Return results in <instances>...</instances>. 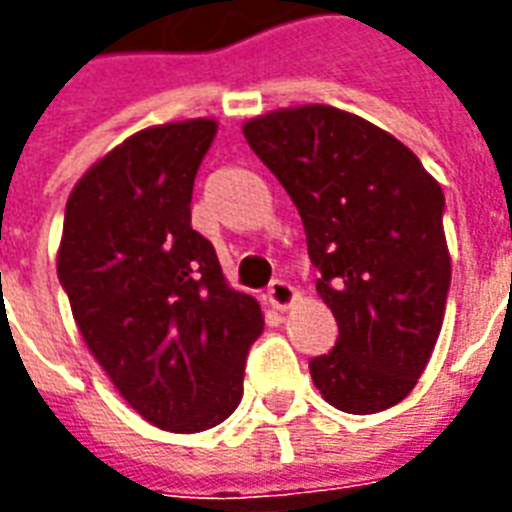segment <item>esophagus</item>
I'll return each instance as SVG.
<instances>
[{"label": "esophagus", "mask_w": 512, "mask_h": 512, "mask_svg": "<svg viewBox=\"0 0 512 512\" xmlns=\"http://www.w3.org/2000/svg\"><path fill=\"white\" fill-rule=\"evenodd\" d=\"M268 301H271L279 312H285V309H290V306L298 301V293H295V287L290 285V282L276 279V282H271V287H268Z\"/></svg>", "instance_id": "34e87169"}]
</instances>
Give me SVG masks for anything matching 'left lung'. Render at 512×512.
Segmentation results:
<instances>
[{
    "mask_svg": "<svg viewBox=\"0 0 512 512\" xmlns=\"http://www.w3.org/2000/svg\"><path fill=\"white\" fill-rule=\"evenodd\" d=\"M244 138L293 198L339 325L336 347L309 361L317 391L352 415L399 404L448 304L442 187L391 132L333 105L257 116Z\"/></svg>",
    "mask_w": 512,
    "mask_h": 512,
    "instance_id": "obj_1",
    "label": "left lung"
}]
</instances>
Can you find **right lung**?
Here are the masks:
<instances>
[{"label": "right lung", "mask_w": 512, "mask_h": 512, "mask_svg": "<svg viewBox=\"0 0 512 512\" xmlns=\"http://www.w3.org/2000/svg\"><path fill=\"white\" fill-rule=\"evenodd\" d=\"M214 135V119L170 121L108 151L70 192L56 255L89 352L132 410L176 434L236 410L263 333L260 304L227 285L211 241L192 230Z\"/></svg>", "instance_id": "right-lung-1"}]
</instances>
